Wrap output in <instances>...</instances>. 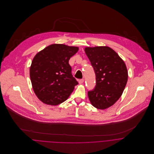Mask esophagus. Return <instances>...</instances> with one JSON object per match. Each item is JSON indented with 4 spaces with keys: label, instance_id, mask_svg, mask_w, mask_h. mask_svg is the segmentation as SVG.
Wrapping results in <instances>:
<instances>
[{
    "label": "esophagus",
    "instance_id": "esophagus-1",
    "mask_svg": "<svg viewBox=\"0 0 154 154\" xmlns=\"http://www.w3.org/2000/svg\"><path fill=\"white\" fill-rule=\"evenodd\" d=\"M78 82H79V84H83V83H84V79H79Z\"/></svg>",
    "mask_w": 154,
    "mask_h": 154
}]
</instances>
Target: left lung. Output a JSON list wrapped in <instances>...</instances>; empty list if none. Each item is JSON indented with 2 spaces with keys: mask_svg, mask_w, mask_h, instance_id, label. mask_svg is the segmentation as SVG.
Returning <instances> with one entry per match:
<instances>
[{
  "mask_svg": "<svg viewBox=\"0 0 154 154\" xmlns=\"http://www.w3.org/2000/svg\"><path fill=\"white\" fill-rule=\"evenodd\" d=\"M85 51L94 68L96 85L88 92L92 105L100 110L112 106L126 85L128 73L124 61L107 46L86 47Z\"/></svg>",
  "mask_w": 154,
  "mask_h": 154,
  "instance_id": "left-lung-1",
  "label": "left lung"
}]
</instances>
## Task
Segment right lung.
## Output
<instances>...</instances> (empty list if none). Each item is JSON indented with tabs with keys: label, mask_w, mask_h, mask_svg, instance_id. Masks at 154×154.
<instances>
[{
	"label": "right lung",
	"mask_w": 154,
	"mask_h": 154,
	"mask_svg": "<svg viewBox=\"0 0 154 154\" xmlns=\"http://www.w3.org/2000/svg\"><path fill=\"white\" fill-rule=\"evenodd\" d=\"M78 49L65 44H51L34 57L30 79L35 95L44 104L56 106L64 102L78 84L69 64Z\"/></svg>",
	"instance_id": "1"
}]
</instances>
